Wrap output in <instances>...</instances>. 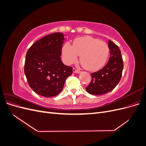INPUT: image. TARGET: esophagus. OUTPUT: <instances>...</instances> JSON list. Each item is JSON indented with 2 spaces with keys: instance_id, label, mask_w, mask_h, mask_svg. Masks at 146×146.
<instances>
[{
  "instance_id": "obj_1",
  "label": "esophagus",
  "mask_w": 146,
  "mask_h": 146,
  "mask_svg": "<svg viewBox=\"0 0 146 146\" xmlns=\"http://www.w3.org/2000/svg\"><path fill=\"white\" fill-rule=\"evenodd\" d=\"M72 70H73V72H74V73H77V74H78V73L80 72V70L76 69V68H73Z\"/></svg>"
}]
</instances>
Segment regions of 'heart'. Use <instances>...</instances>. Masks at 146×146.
<instances>
[{"mask_svg":"<svg viewBox=\"0 0 146 146\" xmlns=\"http://www.w3.org/2000/svg\"><path fill=\"white\" fill-rule=\"evenodd\" d=\"M108 54L107 44L91 36L78 38L74 40L73 45L66 42L62 50L63 59L66 64L76 62L78 55H81V64L91 71H96L102 68Z\"/></svg>","mask_w":146,"mask_h":146,"instance_id":"heart-1","label":"heart"}]
</instances>
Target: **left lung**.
<instances>
[{
  "instance_id": "obj_1",
  "label": "left lung",
  "mask_w": 146,
  "mask_h": 146,
  "mask_svg": "<svg viewBox=\"0 0 146 146\" xmlns=\"http://www.w3.org/2000/svg\"><path fill=\"white\" fill-rule=\"evenodd\" d=\"M110 57L104 67L91 74L92 80L86 88L91 94L102 95L112 91L120 82L123 68L121 52L119 47L111 41H108Z\"/></svg>"
}]
</instances>
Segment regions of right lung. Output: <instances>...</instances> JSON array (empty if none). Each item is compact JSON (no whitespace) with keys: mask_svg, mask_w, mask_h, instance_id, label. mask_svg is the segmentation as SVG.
<instances>
[{"mask_svg":"<svg viewBox=\"0 0 146 146\" xmlns=\"http://www.w3.org/2000/svg\"><path fill=\"white\" fill-rule=\"evenodd\" d=\"M64 35L52 33L35 42L27 52L24 72L30 87L36 94L50 98L62 91L72 68L61 60Z\"/></svg>","mask_w":146,"mask_h":146,"instance_id":"right-lung-1","label":"right lung"}]
</instances>
